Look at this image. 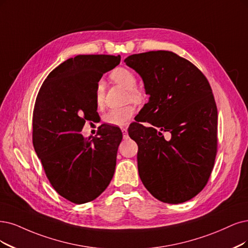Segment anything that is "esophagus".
Returning <instances> with one entry per match:
<instances>
[{
    "label": "esophagus",
    "instance_id": "obj_1",
    "mask_svg": "<svg viewBox=\"0 0 248 248\" xmlns=\"http://www.w3.org/2000/svg\"><path fill=\"white\" fill-rule=\"evenodd\" d=\"M122 132H123L124 139L129 138V135H127V129H126V127H122Z\"/></svg>",
    "mask_w": 248,
    "mask_h": 248
}]
</instances>
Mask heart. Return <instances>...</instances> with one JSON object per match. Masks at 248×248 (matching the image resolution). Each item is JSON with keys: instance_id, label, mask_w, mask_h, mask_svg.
I'll use <instances>...</instances> for the list:
<instances>
[{"instance_id": "1", "label": "heart", "mask_w": 248, "mask_h": 248, "mask_svg": "<svg viewBox=\"0 0 248 248\" xmlns=\"http://www.w3.org/2000/svg\"><path fill=\"white\" fill-rule=\"evenodd\" d=\"M111 79L126 89V99H131L134 102H140L143 100L142 91L137 88V77L129 68L118 67L115 68L111 75ZM105 99V88L103 81H98L95 88V103L98 108L104 105ZM135 113V108L132 105H125L119 108H113L104 115L103 121L114 126H124L126 123L130 121Z\"/></svg>"}]
</instances>
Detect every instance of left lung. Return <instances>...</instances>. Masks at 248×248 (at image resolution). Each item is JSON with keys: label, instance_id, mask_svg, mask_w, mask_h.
I'll return each mask as SVG.
<instances>
[{"label": "left lung", "instance_id": "obj_1", "mask_svg": "<svg viewBox=\"0 0 248 248\" xmlns=\"http://www.w3.org/2000/svg\"><path fill=\"white\" fill-rule=\"evenodd\" d=\"M143 78L149 102L129 135L138 144V170L145 188L162 202L178 204L207 184L217 151V109L205 76L170 51L126 57ZM144 121H143L141 118ZM162 131L172 135L170 141Z\"/></svg>", "mask_w": 248, "mask_h": 248}]
</instances>
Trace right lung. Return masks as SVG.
<instances>
[{"label": "right lung", "mask_w": 248, "mask_h": 248, "mask_svg": "<svg viewBox=\"0 0 248 248\" xmlns=\"http://www.w3.org/2000/svg\"><path fill=\"white\" fill-rule=\"evenodd\" d=\"M121 56L78 55L53 69L36 96L32 144L46 176L59 195L81 204L96 199L112 180L123 134L102 124L96 137L80 134L95 121V88Z\"/></svg>", "instance_id": "add662e5"}]
</instances>
